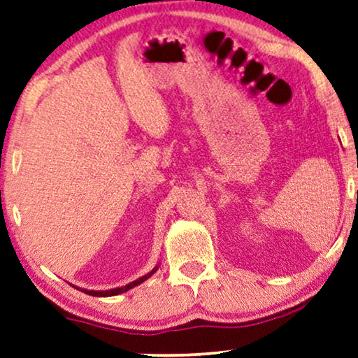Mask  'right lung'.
Listing matches in <instances>:
<instances>
[{"label": "right lung", "instance_id": "add662e5", "mask_svg": "<svg viewBox=\"0 0 358 358\" xmlns=\"http://www.w3.org/2000/svg\"><path fill=\"white\" fill-rule=\"evenodd\" d=\"M157 268H159V264H157L156 266H154V268H152L151 271H149V273H146L145 276H141V278H138V280H135V281L128 282V285L122 286V287H114V289H108V291H88V289H82V287H77V289L85 292V294L96 296V297H110V296H117V294H122V292L130 291L131 287L141 285V282H145L148 278H151V276L157 271Z\"/></svg>", "mask_w": 358, "mask_h": 358}]
</instances>
